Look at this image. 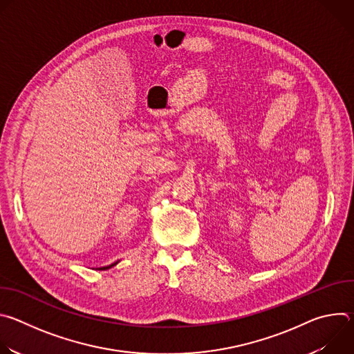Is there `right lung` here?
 <instances>
[{
	"label": "right lung",
	"mask_w": 354,
	"mask_h": 354,
	"mask_svg": "<svg viewBox=\"0 0 354 354\" xmlns=\"http://www.w3.org/2000/svg\"><path fill=\"white\" fill-rule=\"evenodd\" d=\"M118 265V262H115V263H112V265H109V266H104V268H99V270H108V269H111V268H113V266H116Z\"/></svg>",
	"instance_id": "1"
}]
</instances>
